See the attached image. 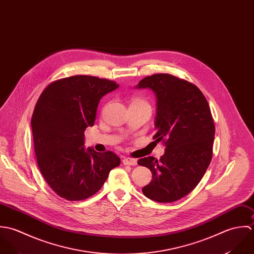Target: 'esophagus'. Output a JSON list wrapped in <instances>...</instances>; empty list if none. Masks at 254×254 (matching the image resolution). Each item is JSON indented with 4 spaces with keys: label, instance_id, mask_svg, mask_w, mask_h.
Returning a JSON list of instances; mask_svg holds the SVG:
<instances>
[{
    "label": "esophagus",
    "instance_id": "esophagus-1",
    "mask_svg": "<svg viewBox=\"0 0 254 254\" xmlns=\"http://www.w3.org/2000/svg\"><path fill=\"white\" fill-rule=\"evenodd\" d=\"M123 163H124V165H127V166H135V165H137V160L127 157V158H124Z\"/></svg>",
    "mask_w": 254,
    "mask_h": 254
}]
</instances>
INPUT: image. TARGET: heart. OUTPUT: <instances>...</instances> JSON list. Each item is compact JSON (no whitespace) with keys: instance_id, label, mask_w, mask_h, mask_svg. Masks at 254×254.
<instances>
[{"instance_id":"heart-1","label":"heart","mask_w":254,"mask_h":254,"mask_svg":"<svg viewBox=\"0 0 254 254\" xmlns=\"http://www.w3.org/2000/svg\"><path fill=\"white\" fill-rule=\"evenodd\" d=\"M130 104H136V105H144V106H148L150 107V105L148 104V102L146 101L144 98L142 97H138V96H134L131 98Z\"/></svg>"}]
</instances>
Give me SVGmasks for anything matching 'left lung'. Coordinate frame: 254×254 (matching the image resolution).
<instances>
[{"instance_id":"left-lung-1","label":"left lung","mask_w":254,"mask_h":254,"mask_svg":"<svg viewBox=\"0 0 254 254\" xmlns=\"http://www.w3.org/2000/svg\"><path fill=\"white\" fill-rule=\"evenodd\" d=\"M137 88L156 94L153 139L166 147L160 160L151 156L138 160L152 173L142 192L154 201L174 202L195 189L211 162L215 126L210 107L197 86L169 73L146 76Z\"/></svg>"}]
</instances>
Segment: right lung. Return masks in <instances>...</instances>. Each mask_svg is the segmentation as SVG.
Listing matches in <instances>:
<instances>
[{
  "instance_id": "1",
  "label": "right lung",
  "mask_w": 254,
  "mask_h": 254,
  "mask_svg": "<svg viewBox=\"0 0 254 254\" xmlns=\"http://www.w3.org/2000/svg\"><path fill=\"white\" fill-rule=\"evenodd\" d=\"M118 86L106 78L73 75L53 81L38 98L31 118L34 150L43 178L60 197L92 196L120 166L112 151L84 148V130L94 125L100 99Z\"/></svg>"
}]
</instances>
